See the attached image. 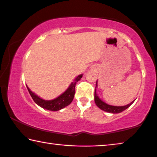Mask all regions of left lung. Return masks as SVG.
<instances>
[{
  "instance_id": "8db88e82",
  "label": "left lung",
  "mask_w": 157,
  "mask_h": 157,
  "mask_svg": "<svg viewBox=\"0 0 157 157\" xmlns=\"http://www.w3.org/2000/svg\"><path fill=\"white\" fill-rule=\"evenodd\" d=\"M97 87V82L96 84V88ZM94 101H95L96 105L99 108L101 109L102 110L108 112V113H119L121 112H123L124 110H125L126 109H127L129 106L133 104V103L135 101H133L131 102V103L128 104V105H124V106H114V105H108V104L105 103V102H103V101H101L99 97L98 96V94H96V90L95 89V92H94Z\"/></svg>"
}]
</instances>
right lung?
Wrapping results in <instances>:
<instances>
[{
  "mask_svg": "<svg viewBox=\"0 0 157 157\" xmlns=\"http://www.w3.org/2000/svg\"><path fill=\"white\" fill-rule=\"evenodd\" d=\"M83 75H79L77 78L74 79L73 82L71 84L69 87L67 89V90L61 94V95L57 97L55 99L53 100L46 101L44 99H42L38 96L36 94H35L33 92H32L30 89L27 86L28 91L29 92L30 95L31 96L32 98L34 101L37 105L40 106L41 108L46 110H50V111H58L60 110L61 109L65 108V107L68 106V105L71 103L73 101L74 95H75V84L78 82L82 78Z\"/></svg>",
  "mask_w": 157,
  "mask_h": 157,
  "instance_id": "right-lung-1",
  "label": "right lung"
}]
</instances>
